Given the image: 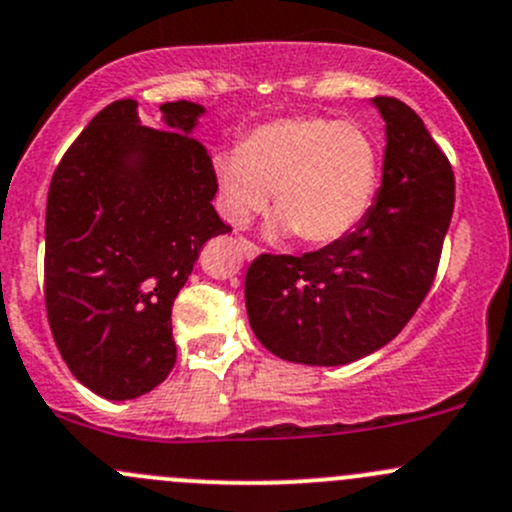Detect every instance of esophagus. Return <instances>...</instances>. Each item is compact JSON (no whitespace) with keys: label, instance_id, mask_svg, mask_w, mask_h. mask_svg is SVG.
<instances>
[{"label":"esophagus","instance_id":"34e87169","mask_svg":"<svg viewBox=\"0 0 512 512\" xmlns=\"http://www.w3.org/2000/svg\"><path fill=\"white\" fill-rule=\"evenodd\" d=\"M240 245H242V255H245L247 260H255V257L260 255V247H257L255 242H250V240H242Z\"/></svg>","mask_w":512,"mask_h":512}]
</instances>
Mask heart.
<instances>
[{
    "label": "heart",
    "mask_w": 512,
    "mask_h": 512,
    "mask_svg": "<svg viewBox=\"0 0 512 512\" xmlns=\"http://www.w3.org/2000/svg\"><path fill=\"white\" fill-rule=\"evenodd\" d=\"M220 210L242 227L267 200L280 210L275 227L307 245L342 240L369 213L379 188V153L354 123L292 116L262 123L240 148L213 156Z\"/></svg>",
    "instance_id": "heart-1"
}]
</instances>
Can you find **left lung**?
<instances>
[{"instance_id": "obj_1", "label": "left lung", "mask_w": 512, "mask_h": 512, "mask_svg": "<svg viewBox=\"0 0 512 512\" xmlns=\"http://www.w3.org/2000/svg\"><path fill=\"white\" fill-rule=\"evenodd\" d=\"M386 151L376 203L342 240L260 255L245 277L250 327L285 361L339 366L386 347L433 285L453 215L448 158L414 108L376 96Z\"/></svg>"}]
</instances>
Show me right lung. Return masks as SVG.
Listing matches in <instances>:
<instances>
[{
    "label": "right lung",
    "mask_w": 512,
    "mask_h": 512,
    "mask_svg": "<svg viewBox=\"0 0 512 512\" xmlns=\"http://www.w3.org/2000/svg\"><path fill=\"white\" fill-rule=\"evenodd\" d=\"M205 108L160 106L143 126L133 98L108 103L71 143L46 198L44 299L71 374L111 401L156 389L175 364L170 312L215 213L213 160L193 131Z\"/></svg>",
    "instance_id": "1"
}]
</instances>
